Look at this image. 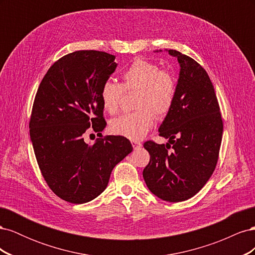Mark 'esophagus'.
<instances>
[{
	"label": "esophagus",
	"instance_id": "obj_1",
	"mask_svg": "<svg viewBox=\"0 0 255 255\" xmlns=\"http://www.w3.org/2000/svg\"><path fill=\"white\" fill-rule=\"evenodd\" d=\"M132 144L134 146V149H137V148H139V146H141V142L140 141H137V140H133Z\"/></svg>",
	"mask_w": 255,
	"mask_h": 255
}]
</instances>
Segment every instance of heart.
Here are the masks:
<instances>
[{
  "label": "heart",
  "instance_id": "heart-1",
  "mask_svg": "<svg viewBox=\"0 0 255 255\" xmlns=\"http://www.w3.org/2000/svg\"><path fill=\"white\" fill-rule=\"evenodd\" d=\"M123 83L106 81L100 91L103 109L110 114L118 111L125 90H137V111L122 114L110 123L111 132L128 139L138 140L148 133L157 117H164L171 110L176 91L173 76L160 71L157 65L144 59L133 61L122 75Z\"/></svg>",
  "mask_w": 255,
  "mask_h": 255
}]
</instances>
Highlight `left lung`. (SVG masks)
Returning <instances> with one entry per match:
<instances>
[{
  "instance_id": "8db88e82",
  "label": "left lung",
  "mask_w": 255,
  "mask_h": 255,
  "mask_svg": "<svg viewBox=\"0 0 255 255\" xmlns=\"http://www.w3.org/2000/svg\"><path fill=\"white\" fill-rule=\"evenodd\" d=\"M166 51L180 65L172 107L158 128L159 136L169 140L166 144L144 142L150 161L142 175L153 195L164 201L181 202L194 197L212 176L223 125L206 71L181 52ZM170 144L173 151H168Z\"/></svg>"
}]
</instances>
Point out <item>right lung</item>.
I'll use <instances>...</instances> for the list:
<instances>
[{"instance_id": "add662e5", "label": "right lung", "mask_w": 255, "mask_h": 255, "mask_svg": "<svg viewBox=\"0 0 255 255\" xmlns=\"http://www.w3.org/2000/svg\"><path fill=\"white\" fill-rule=\"evenodd\" d=\"M117 66L112 54L76 51L54 63L38 88L30 141L45 182L67 202L83 204L101 195L114 167L133 151L122 136L84 141L88 128L100 133L106 126L100 91Z\"/></svg>"}]
</instances>
